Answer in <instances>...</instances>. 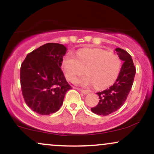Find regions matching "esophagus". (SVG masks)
<instances>
[{
  "mask_svg": "<svg viewBox=\"0 0 154 154\" xmlns=\"http://www.w3.org/2000/svg\"><path fill=\"white\" fill-rule=\"evenodd\" d=\"M77 89H78V88H77ZM78 90L81 92V93H82L83 94H85V95H87V94H88V93H90L89 91H85V90H82V89H78Z\"/></svg>",
  "mask_w": 154,
  "mask_h": 154,
  "instance_id": "esophagus-1",
  "label": "esophagus"
}]
</instances>
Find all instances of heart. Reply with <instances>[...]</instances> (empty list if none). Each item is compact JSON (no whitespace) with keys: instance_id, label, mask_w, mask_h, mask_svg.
<instances>
[{"instance_id":"b5f03b06","label":"heart","mask_w":154,"mask_h":154,"mask_svg":"<svg viewBox=\"0 0 154 154\" xmlns=\"http://www.w3.org/2000/svg\"><path fill=\"white\" fill-rule=\"evenodd\" d=\"M61 66L68 80L73 82L78 76L87 75L76 81L82 87L94 84L98 89L111 86L116 80L121 69V61L114 53L98 48L79 50L77 57L72 53L63 56Z\"/></svg>"}]
</instances>
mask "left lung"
Returning <instances> with one entry per match:
<instances>
[{"label": "left lung", "instance_id": "left-lung-1", "mask_svg": "<svg viewBox=\"0 0 154 154\" xmlns=\"http://www.w3.org/2000/svg\"><path fill=\"white\" fill-rule=\"evenodd\" d=\"M115 51L124 63L115 83L105 91L97 93L99 102L91 111L98 115L106 116L118 110L126 100L133 84L136 69L132 56L119 48Z\"/></svg>", "mask_w": 154, "mask_h": 154}]
</instances>
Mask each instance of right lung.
Returning a JSON list of instances; mask_svg holds the SVG:
<instances>
[{"label":"right lung","instance_id":"1","mask_svg":"<svg viewBox=\"0 0 154 154\" xmlns=\"http://www.w3.org/2000/svg\"><path fill=\"white\" fill-rule=\"evenodd\" d=\"M66 48L46 43L26 56L20 69V82L26 105L42 115L56 112L71 86L61 71Z\"/></svg>","mask_w":154,"mask_h":154}]
</instances>
